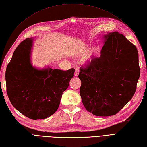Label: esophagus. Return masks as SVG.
Listing matches in <instances>:
<instances>
[{
  "mask_svg": "<svg viewBox=\"0 0 147 147\" xmlns=\"http://www.w3.org/2000/svg\"><path fill=\"white\" fill-rule=\"evenodd\" d=\"M79 74V69H75V76H78Z\"/></svg>",
  "mask_w": 147,
  "mask_h": 147,
  "instance_id": "obj_1",
  "label": "esophagus"
}]
</instances>
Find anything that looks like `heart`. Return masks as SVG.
Wrapping results in <instances>:
<instances>
[{"label": "heart", "instance_id": "heart-1", "mask_svg": "<svg viewBox=\"0 0 147 147\" xmlns=\"http://www.w3.org/2000/svg\"><path fill=\"white\" fill-rule=\"evenodd\" d=\"M90 49V46L84 45H82L78 49V50L75 52V56L78 58H84L86 56L87 53L89 51ZM98 53V49L96 47H93L92 49H90L89 54L87 55V58L88 61H90L92 58L95 57Z\"/></svg>", "mask_w": 147, "mask_h": 147}]
</instances>
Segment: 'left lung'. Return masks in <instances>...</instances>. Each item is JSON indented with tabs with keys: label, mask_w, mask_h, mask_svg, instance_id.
Returning a JSON list of instances; mask_svg holds the SVG:
<instances>
[{
	"label": "left lung",
	"mask_w": 147,
	"mask_h": 147,
	"mask_svg": "<svg viewBox=\"0 0 147 147\" xmlns=\"http://www.w3.org/2000/svg\"><path fill=\"white\" fill-rule=\"evenodd\" d=\"M101 56L93 58L78 77L86 109L93 115H116L133 98L140 77L138 50L118 32L104 35Z\"/></svg>",
	"instance_id": "1"
}]
</instances>
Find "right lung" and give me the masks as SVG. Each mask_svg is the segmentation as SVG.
Here are the masks:
<instances>
[{
  "label": "right lung",
  "mask_w": 147,
  "mask_h": 147,
  "mask_svg": "<svg viewBox=\"0 0 147 147\" xmlns=\"http://www.w3.org/2000/svg\"><path fill=\"white\" fill-rule=\"evenodd\" d=\"M33 40L26 38L17 47L7 66L5 78L11 103L23 115L37 120L48 118L57 110L75 69L39 70L33 67Z\"/></svg>",
  "instance_id": "add662e5"
}]
</instances>
